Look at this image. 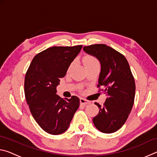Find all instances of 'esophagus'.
Masks as SVG:
<instances>
[{"mask_svg": "<svg viewBox=\"0 0 157 157\" xmlns=\"http://www.w3.org/2000/svg\"><path fill=\"white\" fill-rule=\"evenodd\" d=\"M80 103L82 105H88L90 103V102L89 100H87L86 99H84V98H80Z\"/></svg>", "mask_w": 157, "mask_h": 157, "instance_id": "1", "label": "esophagus"}]
</instances>
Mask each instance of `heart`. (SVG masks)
<instances>
[{
  "instance_id": "b5f03b06",
  "label": "heart",
  "mask_w": 157,
  "mask_h": 157,
  "mask_svg": "<svg viewBox=\"0 0 157 157\" xmlns=\"http://www.w3.org/2000/svg\"><path fill=\"white\" fill-rule=\"evenodd\" d=\"M84 63L86 67V66H91V65L99 64V63H98V61L97 60L96 58L91 56V55H86V56H85L84 58ZM73 64V62H72L70 65H69L68 68V72L70 71V69L71 67H72Z\"/></svg>"
}]
</instances>
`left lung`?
Returning <instances> with one entry per match:
<instances>
[{
  "instance_id": "8db88e82",
  "label": "left lung",
  "mask_w": 157,
  "mask_h": 157,
  "mask_svg": "<svg viewBox=\"0 0 157 157\" xmlns=\"http://www.w3.org/2000/svg\"><path fill=\"white\" fill-rule=\"evenodd\" d=\"M83 49L100 61L101 72L97 87L107 95L103 106L95 102L100 109L93 122L99 131L111 134L123 125L131 112L136 90L134 76L125 57L112 48L94 44Z\"/></svg>"
}]
</instances>
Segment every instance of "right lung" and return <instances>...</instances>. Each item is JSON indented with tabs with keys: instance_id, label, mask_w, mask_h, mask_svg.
I'll use <instances>...</instances> for the list:
<instances>
[{
	"instance_id": "1",
	"label": "right lung",
	"mask_w": 157,
	"mask_h": 157,
	"mask_svg": "<svg viewBox=\"0 0 157 157\" xmlns=\"http://www.w3.org/2000/svg\"><path fill=\"white\" fill-rule=\"evenodd\" d=\"M82 48V45L49 48L34 56L26 72V101L34 120L48 134L66 131L79 108L78 97L61 98L56 94V86Z\"/></svg>"
}]
</instances>
